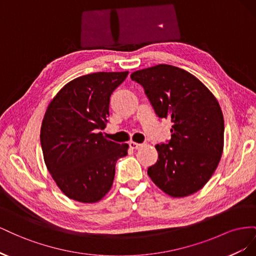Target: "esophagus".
Listing matches in <instances>:
<instances>
[{"mask_svg": "<svg viewBox=\"0 0 256 256\" xmlns=\"http://www.w3.org/2000/svg\"><path fill=\"white\" fill-rule=\"evenodd\" d=\"M129 146H130V148H132V150H138V148H140V147L143 146V144L136 143V142H130Z\"/></svg>", "mask_w": 256, "mask_h": 256, "instance_id": "1", "label": "esophagus"}]
</instances>
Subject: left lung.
Instances as JSON below:
<instances>
[{"label": "left lung", "mask_w": 256, "mask_h": 256, "mask_svg": "<svg viewBox=\"0 0 256 256\" xmlns=\"http://www.w3.org/2000/svg\"><path fill=\"white\" fill-rule=\"evenodd\" d=\"M160 118L173 122L171 140L157 144L158 160L147 170L154 184L173 198L202 189L218 166L224 120L218 100L196 76L160 64L134 72Z\"/></svg>", "instance_id": "8db88e82"}]
</instances>
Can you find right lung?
<instances>
[{
  "label": "right lung",
  "instance_id": "obj_1",
  "mask_svg": "<svg viewBox=\"0 0 256 256\" xmlns=\"http://www.w3.org/2000/svg\"><path fill=\"white\" fill-rule=\"evenodd\" d=\"M128 72H95L68 82L49 104L40 128L44 164L69 198L96 203L110 191L115 164L128 144L106 140L102 132L110 97Z\"/></svg>",
  "mask_w": 256,
  "mask_h": 256
}]
</instances>
